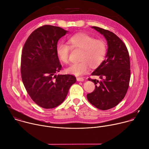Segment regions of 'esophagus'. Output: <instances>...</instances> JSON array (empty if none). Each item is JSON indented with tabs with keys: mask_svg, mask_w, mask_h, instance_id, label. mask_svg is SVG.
<instances>
[{
	"mask_svg": "<svg viewBox=\"0 0 149 149\" xmlns=\"http://www.w3.org/2000/svg\"><path fill=\"white\" fill-rule=\"evenodd\" d=\"M77 80L78 81H84V78L82 77H77Z\"/></svg>",
	"mask_w": 149,
	"mask_h": 149,
	"instance_id": "obj_1",
	"label": "esophagus"
}]
</instances>
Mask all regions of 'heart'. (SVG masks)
<instances>
[{
  "instance_id": "heart-1",
  "label": "heart",
  "mask_w": 149,
  "mask_h": 149,
  "mask_svg": "<svg viewBox=\"0 0 149 149\" xmlns=\"http://www.w3.org/2000/svg\"><path fill=\"white\" fill-rule=\"evenodd\" d=\"M70 45L66 44H59L56 48V54L59 60L64 64L69 62L71 48L80 49L79 63L73 64L66 69L68 74L81 75L85 74L89 67L96 68L105 60L108 47L103 40H97L85 33L77 34L68 41Z\"/></svg>"
}]
</instances>
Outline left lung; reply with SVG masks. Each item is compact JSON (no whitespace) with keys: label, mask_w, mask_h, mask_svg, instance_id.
Instances as JSON below:
<instances>
[{"label":"left lung","mask_w":149,"mask_h":149,"mask_svg":"<svg viewBox=\"0 0 149 149\" xmlns=\"http://www.w3.org/2000/svg\"><path fill=\"white\" fill-rule=\"evenodd\" d=\"M107 41L106 60L92 73L101 79L88 78L94 82L93 92L87 94L88 101L96 108L108 110L116 107L125 96L130 78V64L126 45L115 34L104 29L93 26Z\"/></svg>","instance_id":"8db88e82"}]
</instances>
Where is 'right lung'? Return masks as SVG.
<instances>
[{
    "mask_svg": "<svg viewBox=\"0 0 149 149\" xmlns=\"http://www.w3.org/2000/svg\"><path fill=\"white\" fill-rule=\"evenodd\" d=\"M68 31L51 25L36 29L24 43L21 57V75L31 100L45 109L63 102L75 77L56 75L62 68L56 54L59 39Z\"/></svg>",
    "mask_w": 149,
    "mask_h": 149,
    "instance_id": "1",
    "label": "right lung"
}]
</instances>
